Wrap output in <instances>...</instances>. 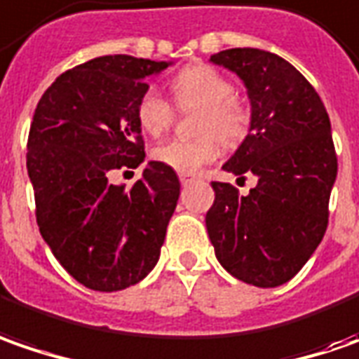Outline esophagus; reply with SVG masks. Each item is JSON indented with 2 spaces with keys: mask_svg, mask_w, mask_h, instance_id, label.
Wrapping results in <instances>:
<instances>
[{
  "mask_svg": "<svg viewBox=\"0 0 359 359\" xmlns=\"http://www.w3.org/2000/svg\"><path fill=\"white\" fill-rule=\"evenodd\" d=\"M179 179H180V182H182V184L187 187V184H191V182H194V180H196V177H194V175H189V172H180Z\"/></svg>",
  "mask_w": 359,
  "mask_h": 359,
  "instance_id": "34e87169",
  "label": "esophagus"
}]
</instances>
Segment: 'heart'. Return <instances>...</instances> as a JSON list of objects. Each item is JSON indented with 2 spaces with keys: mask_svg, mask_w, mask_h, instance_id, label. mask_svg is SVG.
<instances>
[{
  "mask_svg": "<svg viewBox=\"0 0 359 359\" xmlns=\"http://www.w3.org/2000/svg\"><path fill=\"white\" fill-rule=\"evenodd\" d=\"M170 91L180 109H203L196 141L168 139L153 149L156 163L177 172H196L218 156V141L238 144L250 127V111L234 97V83L208 65H192L170 81ZM175 109L156 89H147L137 103V121L147 135L158 137L170 127Z\"/></svg>",
  "mask_w": 359,
  "mask_h": 359,
  "instance_id": "obj_1",
  "label": "heart"
}]
</instances>
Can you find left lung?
I'll use <instances>...</instances> for the list:
<instances>
[{
    "label": "left lung",
    "mask_w": 359,
    "mask_h": 359,
    "mask_svg": "<svg viewBox=\"0 0 359 359\" xmlns=\"http://www.w3.org/2000/svg\"><path fill=\"white\" fill-rule=\"evenodd\" d=\"M210 61L236 73L250 99L248 135L222 168L258 182L246 196L212 182L208 238L234 278L274 288L300 272L326 232L338 175L330 117L314 87L276 53L236 47Z\"/></svg>",
    "instance_id": "obj_1"
}]
</instances>
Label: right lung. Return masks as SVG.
<instances>
[{"label":"right lung","instance_id":"add662e5","mask_svg":"<svg viewBox=\"0 0 359 359\" xmlns=\"http://www.w3.org/2000/svg\"><path fill=\"white\" fill-rule=\"evenodd\" d=\"M170 61L105 55L59 75L39 99L27 139L37 226L73 278L125 290L158 262L180 194L172 168L147 163L130 191L109 172L137 168L144 142L137 103Z\"/></svg>","mask_w":359,"mask_h":359}]
</instances>
